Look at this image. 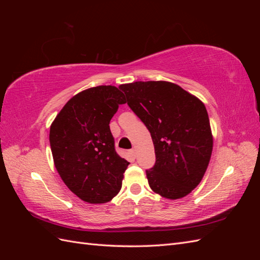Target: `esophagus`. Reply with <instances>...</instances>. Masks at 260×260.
Segmentation results:
<instances>
[{
  "label": "esophagus",
  "instance_id": "1",
  "mask_svg": "<svg viewBox=\"0 0 260 260\" xmlns=\"http://www.w3.org/2000/svg\"><path fill=\"white\" fill-rule=\"evenodd\" d=\"M130 154H131V156H132V157H136V155H137V152H136V149H135V148H132V149H130Z\"/></svg>",
  "mask_w": 260,
  "mask_h": 260
}]
</instances>
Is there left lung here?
I'll return each instance as SVG.
<instances>
[{
  "label": "left lung",
  "mask_w": 260,
  "mask_h": 260,
  "mask_svg": "<svg viewBox=\"0 0 260 260\" xmlns=\"http://www.w3.org/2000/svg\"><path fill=\"white\" fill-rule=\"evenodd\" d=\"M119 89L153 140L156 162L146 170L149 186L165 199L184 198L200 184L211 157L214 140L205 105L168 81H137Z\"/></svg>",
  "instance_id": "1"
}]
</instances>
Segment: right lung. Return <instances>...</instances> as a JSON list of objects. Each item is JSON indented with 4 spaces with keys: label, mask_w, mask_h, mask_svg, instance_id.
Segmentation results:
<instances>
[{
    "label": "right lung",
    "mask_w": 260,
    "mask_h": 260,
    "mask_svg": "<svg viewBox=\"0 0 260 260\" xmlns=\"http://www.w3.org/2000/svg\"><path fill=\"white\" fill-rule=\"evenodd\" d=\"M114 85L81 91L60 109L50 128L55 168L80 200L104 204L119 193L129 162L115 151L109 122L124 104Z\"/></svg>",
    "instance_id": "add662e5"
}]
</instances>
